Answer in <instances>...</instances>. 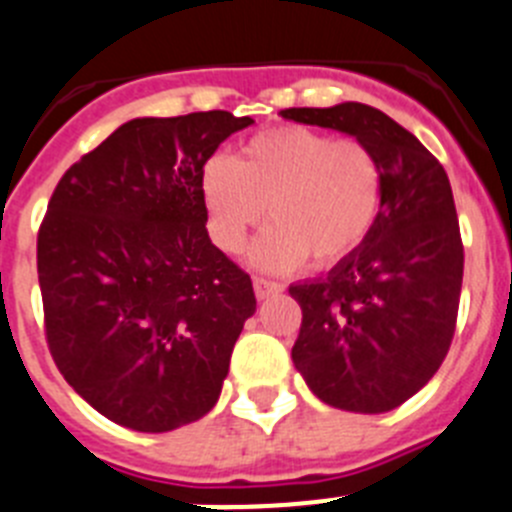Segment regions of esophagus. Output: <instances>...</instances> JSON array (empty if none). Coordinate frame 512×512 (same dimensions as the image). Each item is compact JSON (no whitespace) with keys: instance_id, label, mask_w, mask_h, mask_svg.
I'll return each mask as SVG.
<instances>
[{"instance_id":"1","label":"esophagus","mask_w":512,"mask_h":512,"mask_svg":"<svg viewBox=\"0 0 512 512\" xmlns=\"http://www.w3.org/2000/svg\"><path fill=\"white\" fill-rule=\"evenodd\" d=\"M252 285H255V296L260 298H270V296H278L280 290H283V285L278 283V280H270V278H255L252 280Z\"/></svg>"}]
</instances>
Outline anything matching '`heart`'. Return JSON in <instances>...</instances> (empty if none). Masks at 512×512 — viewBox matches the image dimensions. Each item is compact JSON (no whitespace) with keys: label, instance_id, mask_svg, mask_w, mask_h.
Instances as JSON below:
<instances>
[{"label":"heart","instance_id":"b5f03b06","mask_svg":"<svg viewBox=\"0 0 512 512\" xmlns=\"http://www.w3.org/2000/svg\"><path fill=\"white\" fill-rule=\"evenodd\" d=\"M211 239L229 255L273 222L255 260L296 267L306 257L331 267L352 257L375 229L385 201V170L359 137H334L301 124L257 132L234 160L214 155L201 170Z\"/></svg>","mask_w":512,"mask_h":512}]
</instances>
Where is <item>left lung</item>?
I'll return each instance as SVG.
<instances>
[{
	"label": "left lung",
	"mask_w": 512,
	"mask_h": 512,
	"mask_svg": "<svg viewBox=\"0 0 512 512\" xmlns=\"http://www.w3.org/2000/svg\"><path fill=\"white\" fill-rule=\"evenodd\" d=\"M280 117L365 140L385 170L382 214L365 245L326 278L288 288L303 311L290 357L326 405L393 411L436 375L457 329L464 245L446 170L367 104L293 107Z\"/></svg>",
	"instance_id": "1"
}]
</instances>
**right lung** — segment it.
<instances>
[{
  "mask_svg": "<svg viewBox=\"0 0 512 512\" xmlns=\"http://www.w3.org/2000/svg\"><path fill=\"white\" fill-rule=\"evenodd\" d=\"M250 117L122 124L63 173L38 232L45 339L66 382L119 426L163 434L214 408L255 313L211 245L201 170Z\"/></svg>",
  "mask_w": 512,
  "mask_h": 512,
  "instance_id": "1",
  "label": "right lung"
}]
</instances>
